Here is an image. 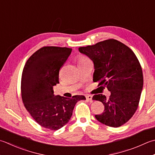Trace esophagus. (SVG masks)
<instances>
[{"label":"esophagus","instance_id":"1","mask_svg":"<svg viewBox=\"0 0 155 155\" xmlns=\"http://www.w3.org/2000/svg\"><path fill=\"white\" fill-rule=\"evenodd\" d=\"M85 97H86V99H87V101H91V102L92 101V97H92L91 95H86Z\"/></svg>","mask_w":155,"mask_h":155}]
</instances>
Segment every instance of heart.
<instances>
[{
	"mask_svg": "<svg viewBox=\"0 0 155 155\" xmlns=\"http://www.w3.org/2000/svg\"><path fill=\"white\" fill-rule=\"evenodd\" d=\"M89 60V58H88L85 57V56H80L79 57H78V64H81V63H83L84 62L87 61V60Z\"/></svg>",
	"mask_w": 155,
	"mask_h": 155,
	"instance_id": "obj_1",
	"label": "heart"
}]
</instances>
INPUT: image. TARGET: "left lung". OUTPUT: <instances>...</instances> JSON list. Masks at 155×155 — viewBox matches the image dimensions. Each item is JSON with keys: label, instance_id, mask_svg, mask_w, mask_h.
<instances>
[{"label": "left lung", "instance_id": "left-lung-1", "mask_svg": "<svg viewBox=\"0 0 155 155\" xmlns=\"http://www.w3.org/2000/svg\"><path fill=\"white\" fill-rule=\"evenodd\" d=\"M78 50L93 62V82H99V86L111 93L109 98L102 94L93 97L104 105V112L95 115V118L110 127L122 126L137 110L143 87L137 57L127 45L114 39L80 47Z\"/></svg>", "mask_w": 155, "mask_h": 155}]
</instances>
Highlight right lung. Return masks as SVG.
Segmentation results:
<instances>
[{
	"mask_svg": "<svg viewBox=\"0 0 155 155\" xmlns=\"http://www.w3.org/2000/svg\"><path fill=\"white\" fill-rule=\"evenodd\" d=\"M71 48L45 46L29 57L21 77V97L26 110L41 126L57 130L67 124L77 101L83 95L66 98L54 94L59 83V71L68 59Z\"/></svg>",
	"mask_w": 155,
	"mask_h": 155,
	"instance_id": "right-lung-1",
	"label": "right lung"
}]
</instances>
